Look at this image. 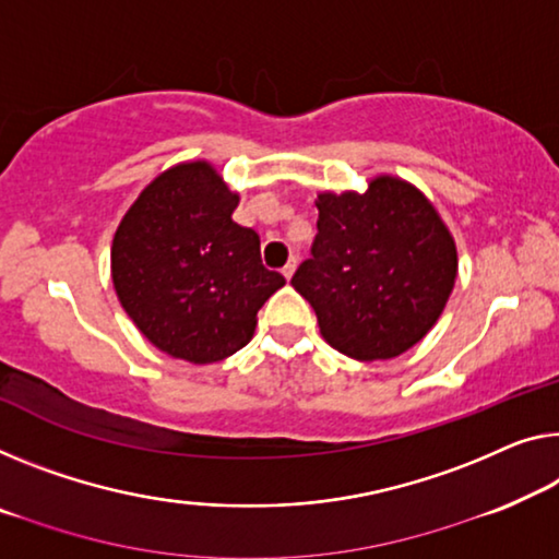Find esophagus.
<instances>
[{
	"label": "esophagus",
	"mask_w": 559,
	"mask_h": 559,
	"mask_svg": "<svg viewBox=\"0 0 559 559\" xmlns=\"http://www.w3.org/2000/svg\"><path fill=\"white\" fill-rule=\"evenodd\" d=\"M295 270H297V257H289V262L285 264V267H282V274H285V277L289 280L292 274H295Z\"/></svg>",
	"instance_id": "34e87169"
}]
</instances>
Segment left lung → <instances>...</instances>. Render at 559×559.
<instances>
[{
  "label": "left lung",
  "mask_w": 559,
  "mask_h": 559,
  "mask_svg": "<svg viewBox=\"0 0 559 559\" xmlns=\"http://www.w3.org/2000/svg\"><path fill=\"white\" fill-rule=\"evenodd\" d=\"M317 235L292 287L312 305L322 337L359 362L415 347L442 314L457 250L423 192L377 177L367 192L317 197Z\"/></svg>",
  "instance_id": "obj_1"
}]
</instances>
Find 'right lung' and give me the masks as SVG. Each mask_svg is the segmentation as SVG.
I'll return each mask as SVG.
<instances>
[{"instance_id":"add662e5","label":"right lung","mask_w":559,"mask_h":559,"mask_svg":"<svg viewBox=\"0 0 559 559\" xmlns=\"http://www.w3.org/2000/svg\"><path fill=\"white\" fill-rule=\"evenodd\" d=\"M239 197L207 162L177 165L140 194L111 245L119 302L154 347L194 365L252 340L257 312L285 285L262 264L260 235L239 227Z\"/></svg>"}]
</instances>
